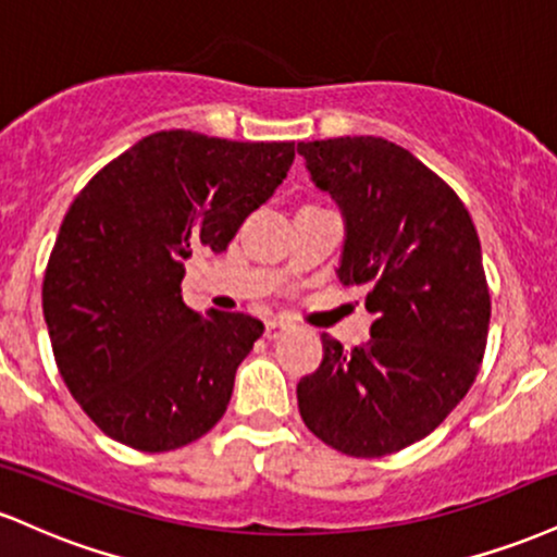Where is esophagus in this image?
I'll return each instance as SVG.
<instances>
[{"mask_svg": "<svg viewBox=\"0 0 557 557\" xmlns=\"http://www.w3.org/2000/svg\"><path fill=\"white\" fill-rule=\"evenodd\" d=\"M290 327H293V324L285 322V319H270V322L264 324L267 341H277V337H283Z\"/></svg>", "mask_w": 557, "mask_h": 557, "instance_id": "obj_1", "label": "esophagus"}]
</instances>
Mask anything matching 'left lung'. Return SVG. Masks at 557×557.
I'll use <instances>...</instances> for the list:
<instances>
[{"mask_svg":"<svg viewBox=\"0 0 557 557\" xmlns=\"http://www.w3.org/2000/svg\"><path fill=\"white\" fill-rule=\"evenodd\" d=\"M311 177L341 203L337 277L367 287V345L322 335L324 359L298 382V411L322 443L380 458L437 430L474 385L490 287L469 209L437 172L393 140L298 144Z\"/></svg>","mask_w":557,"mask_h":557,"instance_id":"left-lung-1","label":"left lung"}]
</instances>
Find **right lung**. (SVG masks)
Segmentation results:
<instances>
[{"label": "right lung", "instance_id": "1", "mask_svg": "<svg viewBox=\"0 0 557 557\" xmlns=\"http://www.w3.org/2000/svg\"><path fill=\"white\" fill-rule=\"evenodd\" d=\"M296 144L159 131L101 168L70 203L41 304L54 361L107 437L168 453L207 434L264 324L183 304L185 259L222 253L274 194Z\"/></svg>", "mask_w": 557, "mask_h": 557}]
</instances>
